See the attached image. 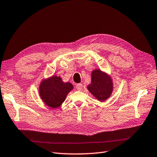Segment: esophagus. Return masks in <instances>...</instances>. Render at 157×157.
<instances>
[{"label": "esophagus", "instance_id": "34e87169", "mask_svg": "<svg viewBox=\"0 0 157 157\" xmlns=\"http://www.w3.org/2000/svg\"><path fill=\"white\" fill-rule=\"evenodd\" d=\"M75 87H76V89L78 90H82L83 89V85L82 83H78L75 86Z\"/></svg>", "mask_w": 157, "mask_h": 157}]
</instances>
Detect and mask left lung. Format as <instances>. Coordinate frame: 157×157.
<instances>
[{"instance_id": "1", "label": "left lung", "mask_w": 157, "mask_h": 157, "mask_svg": "<svg viewBox=\"0 0 157 157\" xmlns=\"http://www.w3.org/2000/svg\"><path fill=\"white\" fill-rule=\"evenodd\" d=\"M87 89L98 100L104 101L111 96L113 82L110 75L100 69H95L91 74V83Z\"/></svg>"}]
</instances>
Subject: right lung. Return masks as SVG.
<instances>
[{
	"instance_id": "add662e5",
	"label": "right lung",
	"mask_w": 157,
	"mask_h": 157,
	"mask_svg": "<svg viewBox=\"0 0 157 157\" xmlns=\"http://www.w3.org/2000/svg\"><path fill=\"white\" fill-rule=\"evenodd\" d=\"M74 88L70 82L64 83L61 77L57 75L43 79L40 83L39 93L43 101L48 107L56 109L65 100L67 94Z\"/></svg>"
}]
</instances>
